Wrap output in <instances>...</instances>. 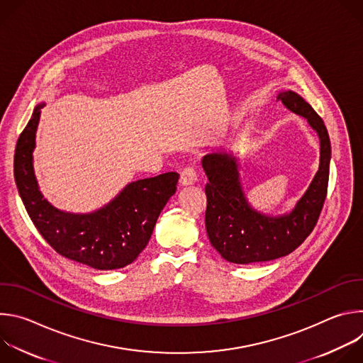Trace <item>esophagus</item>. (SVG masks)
I'll use <instances>...</instances> for the list:
<instances>
[{
  "instance_id": "1",
  "label": "esophagus",
  "mask_w": 363,
  "mask_h": 363,
  "mask_svg": "<svg viewBox=\"0 0 363 363\" xmlns=\"http://www.w3.org/2000/svg\"><path fill=\"white\" fill-rule=\"evenodd\" d=\"M196 179H198V175H196V171H195L194 168L188 167V168H184V169H182V172H181V179H179V182H181L182 186L192 185V184L196 182Z\"/></svg>"
}]
</instances>
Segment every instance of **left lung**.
I'll list each match as a JSON object with an SVG mask.
<instances>
[{
	"instance_id": "1",
	"label": "left lung",
	"mask_w": 363,
	"mask_h": 363,
	"mask_svg": "<svg viewBox=\"0 0 363 363\" xmlns=\"http://www.w3.org/2000/svg\"><path fill=\"white\" fill-rule=\"evenodd\" d=\"M277 99L290 112L304 118L320 143L319 169L293 208L266 214L248 202L241 184L240 158L233 152H213L202 158L208 184L205 227L211 245L230 263L270 262L296 250L312 233L320 216L329 182L332 147L322 118L296 91L280 90Z\"/></svg>"
}]
</instances>
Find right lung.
<instances>
[{"label":"right lung","instance_id":"right-lung-1","mask_svg":"<svg viewBox=\"0 0 363 363\" xmlns=\"http://www.w3.org/2000/svg\"><path fill=\"white\" fill-rule=\"evenodd\" d=\"M44 106L41 101L34 108L14 155L16 184L31 221L51 247L73 262L96 270H116L133 263L175 194L179 174L129 182L113 199L90 213L63 211L43 195L34 172L33 152Z\"/></svg>","mask_w":363,"mask_h":363}]
</instances>
